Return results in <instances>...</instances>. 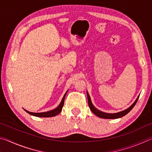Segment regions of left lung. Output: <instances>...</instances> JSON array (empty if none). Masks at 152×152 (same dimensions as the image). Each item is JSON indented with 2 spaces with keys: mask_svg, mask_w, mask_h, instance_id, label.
Masks as SVG:
<instances>
[{
  "mask_svg": "<svg viewBox=\"0 0 152 152\" xmlns=\"http://www.w3.org/2000/svg\"><path fill=\"white\" fill-rule=\"evenodd\" d=\"M139 96L137 98L136 101L134 102L133 104H132L131 106H129L128 108H127L126 110H124V111H122V112H118V113H114V114H110V113H106V112H101V111H100V110L96 108V107L94 106V105L92 103V101H91L90 95L88 94V92H87L88 102V106H89V107H90V110L95 115H97V116L100 117L101 118H105V119H117V118H122V117L124 116V115H126L127 114H128V113L130 112L132 109L134 107V106L136 105V104L137 102V100H138Z\"/></svg>",
  "mask_w": 152,
  "mask_h": 152,
  "instance_id": "8db88e82",
  "label": "left lung"
}]
</instances>
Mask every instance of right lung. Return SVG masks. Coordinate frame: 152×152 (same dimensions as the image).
<instances>
[{"label":"right lung","instance_id":"add662e5","mask_svg":"<svg viewBox=\"0 0 152 152\" xmlns=\"http://www.w3.org/2000/svg\"><path fill=\"white\" fill-rule=\"evenodd\" d=\"M68 92V91H67ZM67 92L65 93V94L64 95L62 98V100L61 101V102L59 104V106H58L56 108L50 110V111H48V112H40V113H34V112H28L27 111V110H24L25 111L28 113L30 115H34V116H37V117H42V118H48V117H53L55 116V115H58V114H60V112L62 111V107L64 106V99H65V96L66 95V93Z\"/></svg>","mask_w":152,"mask_h":152}]
</instances>
